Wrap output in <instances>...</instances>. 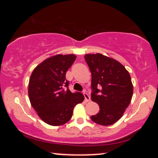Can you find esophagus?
Instances as JSON below:
<instances>
[{"label": "esophagus", "instance_id": "34e87169", "mask_svg": "<svg viewBox=\"0 0 158 158\" xmlns=\"http://www.w3.org/2000/svg\"><path fill=\"white\" fill-rule=\"evenodd\" d=\"M83 95H84V97H85V101H87V102H88V101H90V98L89 95H88L86 92H84L83 93Z\"/></svg>", "mask_w": 158, "mask_h": 158}]
</instances>
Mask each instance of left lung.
Returning <instances> with one entry per match:
<instances>
[{"label": "left lung", "mask_w": 158, "mask_h": 158, "mask_svg": "<svg viewBox=\"0 0 158 158\" xmlns=\"http://www.w3.org/2000/svg\"><path fill=\"white\" fill-rule=\"evenodd\" d=\"M85 60L92 76L91 100L100 108L90 118L96 124L109 126L120 119L131 102L130 75L117 60L100 53L87 54Z\"/></svg>", "instance_id": "left-lung-1"}]
</instances>
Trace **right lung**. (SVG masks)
<instances>
[{"instance_id":"right-lung-1","label":"right lung","mask_w":158,"mask_h":158,"mask_svg":"<svg viewBox=\"0 0 158 158\" xmlns=\"http://www.w3.org/2000/svg\"><path fill=\"white\" fill-rule=\"evenodd\" d=\"M75 59V55L52 56L36 66L30 77L28 90L30 103L41 119L52 126L68 122L74 107L84 100L81 93L69 90V81L65 77Z\"/></svg>"}]
</instances>
